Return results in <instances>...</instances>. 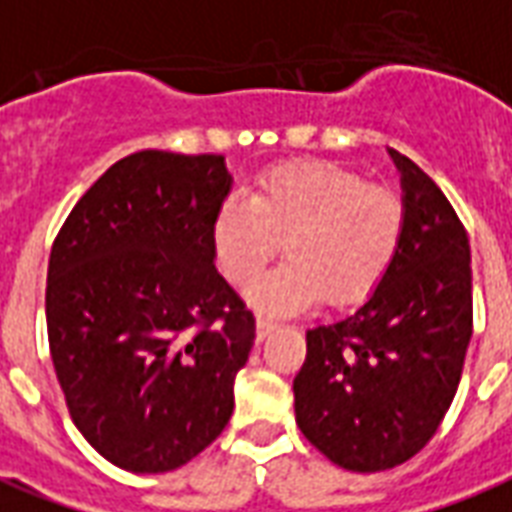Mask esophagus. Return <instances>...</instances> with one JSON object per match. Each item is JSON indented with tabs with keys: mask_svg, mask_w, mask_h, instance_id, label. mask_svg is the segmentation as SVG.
Returning a JSON list of instances; mask_svg holds the SVG:
<instances>
[{
	"mask_svg": "<svg viewBox=\"0 0 512 512\" xmlns=\"http://www.w3.org/2000/svg\"><path fill=\"white\" fill-rule=\"evenodd\" d=\"M274 328H276L274 317H268V314H257V339H260V342H263Z\"/></svg>",
	"mask_w": 512,
	"mask_h": 512,
	"instance_id": "esophagus-1",
	"label": "esophagus"
}]
</instances>
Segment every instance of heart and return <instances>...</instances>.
I'll list each match as a JSON object with an SVG mask.
<instances>
[{
    "instance_id": "1",
    "label": "heart",
    "mask_w": 512,
    "mask_h": 512,
    "mask_svg": "<svg viewBox=\"0 0 512 512\" xmlns=\"http://www.w3.org/2000/svg\"><path fill=\"white\" fill-rule=\"evenodd\" d=\"M404 200L361 173L325 160L282 162L260 173L252 200L227 198L211 225V246L227 279L244 285L285 241L282 266L246 295L271 312L320 301L358 304L380 287L399 257Z\"/></svg>"
}]
</instances>
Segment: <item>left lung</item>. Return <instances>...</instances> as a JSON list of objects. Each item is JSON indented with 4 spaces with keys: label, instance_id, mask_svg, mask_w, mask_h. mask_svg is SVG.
Segmentation results:
<instances>
[{
    "label": "left lung",
    "instance_id": "obj_1",
    "mask_svg": "<svg viewBox=\"0 0 512 512\" xmlns=\"http://www.w3.org/2000/svg\"><path fill=\"white\" fill-rule=\"evenodd\" d=\"M407 225L369 301L306 331L295 423L333 464L385 472L410 461L456 396L472 339L469 238L442 189L399 151Z\"/></svg>",
    "mask_w": 512,
    "mask_h": 512
}]
</instances>
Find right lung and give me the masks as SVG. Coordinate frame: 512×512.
I'll list each match as a JSON object with an SVG mask.
<instances>
[{
	"mask_svg": "<svg viewBox=\"0 0 512 512\" xmlns=\"http://www.w3.org/2000/svg\"><path fill=\"white\" fill-rule=\"evenodd\" d=\"M219 154L146 149L94 181L51 249L45 320L86 442L140 475L187 464L233 415L255 317L214 268Z\"/></svg>",
	"mask_w": 512,
	"mask_h": 512,
	"instance_id": "add662e5",
	"label": "right lung"
}]
</instances>
